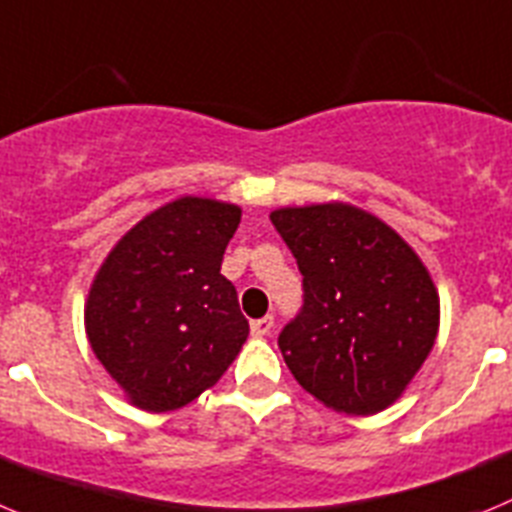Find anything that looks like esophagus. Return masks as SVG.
I'll use <instances>...</instances> for the list:
<instances>
[{
  "instance_id": "1",
  "label": "esophagus",
  "mask_w": 512,
  "mask_h": 512,
  "mask_svg": "<svg viewBox=\"0 0 512 512\" xmlns=\"http://www.w3.org/2000/svg\"><path fill=\"white\" fill-rule=\"evenodd\" d=\"M273 316H262V319H255L252 321V334L255 336H267L270 334V329H273Z\"/></svg>"
}]
</instances>
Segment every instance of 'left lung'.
I'll list each match as a JSON object with an SVG mask.
<instances>
[{"label":"left lung","instance_id":"obj_1","mask_svg":"<svg viewBox=\"0 0 512 512\" xmlns=\"http://www.w3.org/2000/svg\"><path fill=\"white\" fill-rule=\"evenodd\" d=\"M303 275V306L278 336L306 393L349 416L388 408L439 331V296L416 252L347 204L270 214Z\"/></svg>","mask_w":512,"mask_h":512}]
</instances>
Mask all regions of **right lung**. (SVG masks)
<instances>
[{
    "mask_svg": "<svg viewBox=\"0 0 512 512\" xmlns=\"http://www.w3.org/2000/svg\"><path fill=\"white\" fill-rule=\"evenodd\" d=\"M239 216L232 204L183 196L135 224L101 265L86 334L137 408L165 413L191 403L245 344L250 324L222 275Z\"/></svg>",
    "mask_w": 512,
    "mask_h": 512,
    "instance_id": "obj_1",
    "label": "right lung"
}]
</instances>
